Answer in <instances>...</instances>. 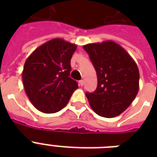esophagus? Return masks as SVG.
<instances>
[{
	"label": "esophagus",
	"instance_id": "esophagus-1",
	"mask_svg": "<svg viewBox=\"0 0 157 157\" xmlns=\"http://www.w3.org/2000/svg\"><path fill=\"white\" fill-rule=\"evenodd\" d=\"M79 86H84V81H83V80H81V81H79Z\"/></svg>",
	"mask_w": 157,
	"mask_h": 157
}]
</instances>
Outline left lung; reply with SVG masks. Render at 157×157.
<instances>
[{"instance_id":"1","label":"left lung","mask_w":157,"mask_h":157,"mask_svg":"<svg viewBox=\"0 0 157 157\" xmlns=\"http://www.w3.org/2000/svg\"><path fill=\"white\" fill-rule=\"evenodd\" d=\"M83 48L98 78L95 91L86 94L91 108L100 117H117L131 104L139 92L136 63L124 48L112 40L88 44Z\"/></svg>"}]
</instances>
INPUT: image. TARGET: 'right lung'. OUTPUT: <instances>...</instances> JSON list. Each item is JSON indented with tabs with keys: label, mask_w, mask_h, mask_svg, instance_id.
<instances>
[{
	"label": "right lung",
	"mask_w": 157,
	"mask_h": 157,
	"mask_svg": "<svg viewBox=\"0 0 157 157\" xmlns=\"http://www.w3.org/2000/svg\"><path fill=\"white\" fill-rule=\"evenodd\" d=\"M76 45L55 38L36 48L26 60L23 71L24 90L31 103L44 113H54L68 103L78 88L69 77L71 59Z\"/></svg>",
	"instance_id": "add662e5"
}]
</instances>
